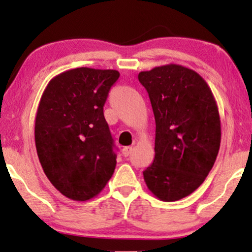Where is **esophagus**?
Segmentation results:
<instances>
[{
  "label": "esophagus",
  "instance_id": "1",
  "mask_svg": "<svg viewBox=\"0 0 252 252\" xmlns=\"http://www.w3.org/2000/svg\"><path fill=\"white\" fill-rule=\"evenodd\" d=\"M131 152H132L131 147H124V148L122 149V154H123V156H126V158L131 154Z\"/></svg>",
  "mask_w": 252,
  "mask_h": 252
}]
</instances>
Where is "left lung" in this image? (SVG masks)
I'll return each instance as SVG.
<instances>
[{
  "instance_id": "1",
  "label": "left lung",
  "mask_w": 252,
  "mask_h": 252,
  "mask_svg": "<svg viewBox=\"0 0 252 252\" xmlns=\"http://www.w3.org/2000/svg\"><path fill=\"white\" fill-rule=\"evenodd\" d=\"M155 117V158L143 172L162 201L192 194L212 169L220 147L218 105L200 74L178 63L138 73Z\"/></svg>"
}]
</instances>
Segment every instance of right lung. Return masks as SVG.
Instances as JSON below:
<instances>
[{
	"instance_id": "right-lung-1",
	"label": "right lung",
	"mask_w": 252,
	"mask_h": 252,
	"mask_svg": "<svg viewBox=\"0 0 252 252\" xmlns=\"http://www.w3.org/2000/svg\"><path fill=\"white\" fill-rule=\"evenodd\" d=\"M116 70L78 67L53 77L35 117V146L51 184L74 201L99 194L116 167L103 106Z\"/></svg>"
}]
</instances>
